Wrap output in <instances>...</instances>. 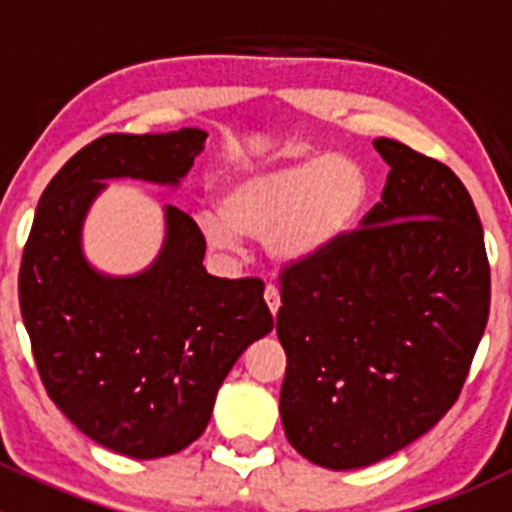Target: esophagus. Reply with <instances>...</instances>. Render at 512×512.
Masks as SVG:
<instances>
[{
  "label": "esophagus",
  "mask_w": 512,
  "mask_h": 512,
  "mask_svg": "<svg viewBox=\"0 0 512 512\" xmlns=\"http://www.w3.org/2000/svg\"><path fill=\"white\" fill-rule=\"evenodd\" d=\"M265 302L267 307H270L272 314H277V309H280V289H277L275 285H267L265 287Z\"/></svg>",
  "instance_id": "1"
}]
</instances>
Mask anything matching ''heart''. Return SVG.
<instances>
[{"label":"heart","mask_w":512,"mask_h":512,"mask_svg":"<svg viewBox=\"0 0 512 512\" xmlns=\"http://www.w3.org/2000/svg\"><path fill=\"white\" fill-rule=\"evenodd\" d=\"M369 203V173L344 153H314L230 175L220 210L198 213L203 240L237 252L242 235L265 240L277 262L297 265L342 240Z\"/></svg>","instance_id":"b5f03b06"}]
</instances>
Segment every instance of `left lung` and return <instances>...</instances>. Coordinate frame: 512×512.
<instances>
[{"label": "left lung", "mask_w": 512, "mask_h": 512, "mask_svg": "<svg viewBox=\"0 0 512 512\" xmlns=\"http://www.w3.org/2000/svg\"><path fill=\"white\" fill-rule=\"evenodd\" d=\"M381 203L322 255L280 272V414L307 461H384L448 414L490 312L483 227L448 165L391 138Z\"/></svg>", "instance_id": "obj_1"}]
</instances>
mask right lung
I'll use <instances>...</instances> for the list:
<instances>
[{
	"label": "right lung",
	"instance_id": "right-lung-1",
	"mask_svg": "<svg viewBox=\"0 0 512 512\" xmlns=\"http://www.w3.org/2000/svg\"><path fill=\"white\" fill-rule=\"evenodd\" d=\"M208 133H108L51 178L19 267V307L46 394L81 433L123 456L160 458L200 438L227 371L272 332L265 285L203 267L205 240L165 205L163 250L136 277L86 262L81 225L108 178L178 185Z\"/></svg>",
	"mask_w": 512,
	"mask_h": 512
}]
</instances>
